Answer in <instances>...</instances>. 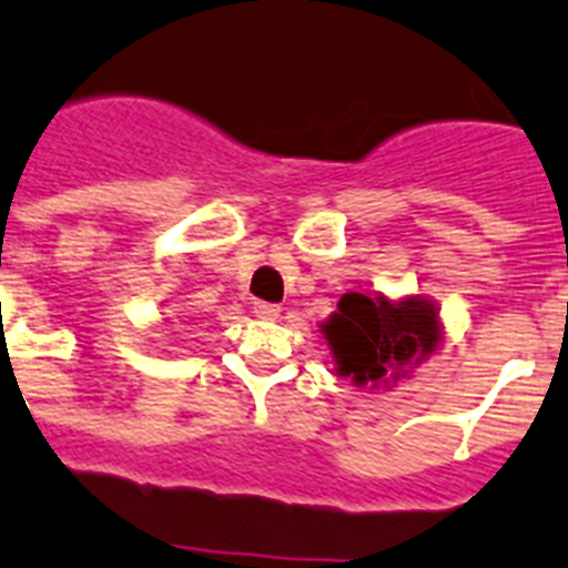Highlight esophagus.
I'll return each instance as SVG.
<instances>
[{"label":"esophagus","mask_w":568,"mask_h":568,"mask_svg":"<svg viewBox=\"0 0 568 568\" xmlns=\"http://www.w3.org/2000/svg\"><path fill=\"white\" fill-rule=\"evenodd\" d=\"M255 316L257 318H278L281 316V307L278 304H270V302H255Z\"/></svg>","instance_id":"1"}]
</instances>
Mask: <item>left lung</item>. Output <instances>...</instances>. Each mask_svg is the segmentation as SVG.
<instances>
[{"mask_svg":"<svg viewBox=\"0 0 568 568\" xmlns=\"http://www.w3.org/2000/svg\"><path fill=\"white\" fill-rule=\"evenodd\" d=\"M336 307L322 334L334 351L336 372L357 386L397 379L406 365L429 357L442 339L438 311L420 295L388 302L386 295L345 293Z\"/></svg>","mask_w":568,"mask_h":568,"instance_id":"1","label":"left lung"}]
</instances>
